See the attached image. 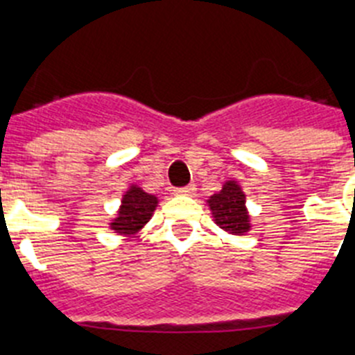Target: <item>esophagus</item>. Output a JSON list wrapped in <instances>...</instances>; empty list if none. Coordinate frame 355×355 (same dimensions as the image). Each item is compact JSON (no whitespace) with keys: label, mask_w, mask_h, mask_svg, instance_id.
<instances>
[{"label":"esophagus","mask_w":355,"mask_h":355,"mask_svg":"<svg viewBox=\"0 0 355 355\" xmlns=\"http://www.w3.org/2000/svg\"><path fill=\"white\" fill-rule=\"evenodd\" d=\"M171 193L177 194V196H193L196 193V185L191 184L187 187H178V189H171Z\"/></svg>","instance_id":"34e87169"}]
</instances>
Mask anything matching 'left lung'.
Returning a JSON list of instances; mask_svg holds the SVG:
<instances>
[{
  "instance_id": "1",
  "label": "left lung",
  "mask_w": 355,
  "mask_h": 355,
  "mask_svg": "<svg viewBox=\"0 0 355 355\" xmlns=\"http://www.w3.org/2000/svg\"><path fill=\"white\" fill-rule=\"evenodd\" d=\"M212 219L230 235H245L251 230V216L245 205V193L237 180H226L221 191L205 201Z\"/></svg>"
}]
</instances>
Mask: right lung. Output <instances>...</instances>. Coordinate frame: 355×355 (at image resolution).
Returning <instances> with one entry per match:
<instances>
[{
	"label": "right lung",
	"mask_w": 355,
	"mask_h": 355,
	"mask_svg": "<svg viewBox=\"0 0 355 355\" xmlns=\"http://www.w3.org/2000/svg\"><path fill=\"white\" fill-rule=\"evenodd\" d=\"M159 205V198L155 194L146 193L138 184H130L122 194L120 207L107 225L113 233L122 237L138 235L154 216Z\"/></svg>",
	"instance_id": "1"
}]
</instances>
